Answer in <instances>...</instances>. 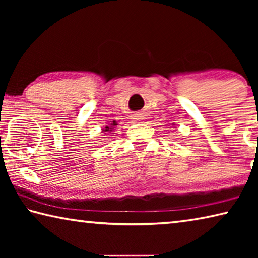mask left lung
<instances>
[{
  "label": "left lung",
  "instance_id": "8db88e82",
  "mask_svg": "<svg viewBox=\"0 0 258 258\" xmlns=\"http://www.w3.org/2000/svg\"><path fill=\"white\" fill-rule=\"evenodd\" d=\"M173 125H174V124H173Z\"/></svg>",
  "mask_w": 258,
  "mask_h": 258
}]
</instances>
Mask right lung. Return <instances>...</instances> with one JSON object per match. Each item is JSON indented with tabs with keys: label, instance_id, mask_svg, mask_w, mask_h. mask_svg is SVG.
Returning <instances> with one entry per match:
<instances>
[{
	"label": "right lung",
	"instance_id": "right-lung-1",
	"mask_svg": "<svg viewBox=\"0 0 258 258\" xmlns=\"http://www.w3.org/2000/svg\"><path fill=\"white\" fill-rule=\"evenodd\" d=\"M117 125H118V124H117L116 120L110 121V123H108V125H106V126H104V127L102 128V133H103L104 135H108L109 133H112L113 130H115V127H116ZM104 138H106V137H104Z\"/></svg>",
	"mask_w": 258,
	"mask_h": 258
}]
</instances>
